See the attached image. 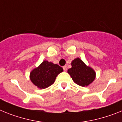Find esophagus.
Instances as JSON below:
<instances>
[{
    "label": "esophagus",
    "instance_id": "1",
    "mask_svg": "<svg viewBox=\"0 0 122 122\" xmlns=\"http://www.w3.org/2000/svg\"><path fill=\"white\" fill-rule=\"evenodd\" d=\"M62 68H63V69H64V71H67V66H63V67H62Z\"/></svg>",
    "mask_w": 122,
    "mask_h": 122
}]
</instances>
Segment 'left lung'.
Masks as SVG:
<instances>
[{"mask_svg":"<svg viewBox=\"0 0 122 122\" xmlns=\"http://www.w3.org/2000/svg\"><path fill=\"white\" fill-rule=\"evenodd\" d=\"M72 67L67 72L76 84L81 86H88L95 80L96 73L93 69L86 66L80 58H76L72 62Z\"/></svg>","mask_w":122,"mask_h":122,"instance_id":"obj_1","label":"left lung"}]
</instances>
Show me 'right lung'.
Masks as SVG:
<instances>
[{
    "instance_id": "right-lung-1",
    "label": "right lung",
    "mask_w": 122,
    "mask_h": 122,
    "mask_svg": "<svg viewBox=\"0 0 122 122\" xmlns=\"http://www.w3.org/2000/svg\"><path fill=\"white\" fill-rule=\"evenodd\" d=\"M62 71V67L58 64L44 61L30 72V79L39 88H46L54 83L56 76Z\"/></svg>"
}]
</instances>
